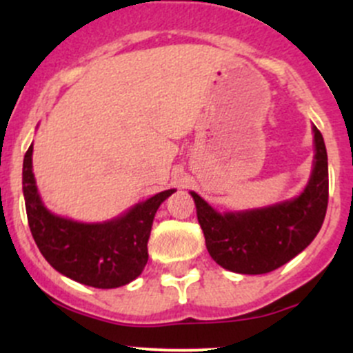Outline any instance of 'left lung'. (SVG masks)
<instances>
[{
	"mask_svg": "<svg viewBox=\"0 0 353 353\" xmlns=\"http://www.w3.org/2000/svg\"><path fill=\"white\" fill-rule=\"evenodd\" d=\"M314 167L301 196L266 208L219 213L191 191L210 256L222 268L261 275L280 268L318 236L328 208V155L318 128Z\"/></svg>",
	"mask_w": 353,
	"mask_h": 353,
	"instance_id": "8db88e82",
	"label": "left lung"
}]
</instances>
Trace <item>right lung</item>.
<instances>
[{"label": "right lung", "mask_w": 353, "mask_h": 353, "mask_svg": "<svg viewBox=\"0 0 353 353\" xmlns=\"http://www.w3.org/2000/svg\"><path fill=\"white\" fill-rule=\"evenodd\" d=\"M167 190L104 223H80L54 215L41 201L32 172V145L23 159V196L28 227L49 265L61 275L95 288L133 282L148 261V237Z\"/></svg>", "instance_id": "1"}]
</instances>
